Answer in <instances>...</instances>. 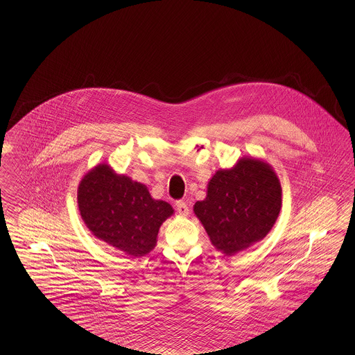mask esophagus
<instances>
[{
  "label": "esophagus",
  "instance_id": "1",
  "mask_svg": "<svg viewBox=\"0 0 355 355\" xmlns=\"http://www.w3.org/2000/svg\"><path fill=\"white\" fill-rule=\"evenodd\" d=\"M175 206H177V211L180 213V216H187L189 214V207L184 201H177Z\"/></svg>",
  "mask_w": 355,
  "mask_h": 355
}]
</instances>
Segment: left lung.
Masks as SVG:
<instances>
[{
    "instance_id": "8db88e82",
    "label": "left lung",
    "mask_w": 355,
    "mask_h": 355,
    "mask_svg": "<svg viewBox=\"0 0 355 355\" xmlns=\"http://www.w3.org/2000/svg\"><path fill=\"white\" fill-rule=\"evenodd\" d=\"M281 205L282 189L270 165L243 157L213 175L194 213L216 249L233 255L268 236Z\"/></svg>"
}]
</instances>
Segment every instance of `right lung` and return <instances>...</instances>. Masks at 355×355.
Returning <instances> with one entry per match:
<instances>
[{
	"mask_svg": "<svg viewBox=\"0 0 355 355\" xmlns=\"http://www.w3.org/2000/svg\"><path fill=\"white\" fill-rule=\"evenodd\" d=\"M78 209L87 229L123 253H150L162 222L173 214L165 201L153 200L148 187L101 164L78 186Z\"/></svg>",
	"mask_w": 355,
	"mask_h": 355,
	"instance_id": "add662e5",
	"label": "right lung"
}]
</instances>
